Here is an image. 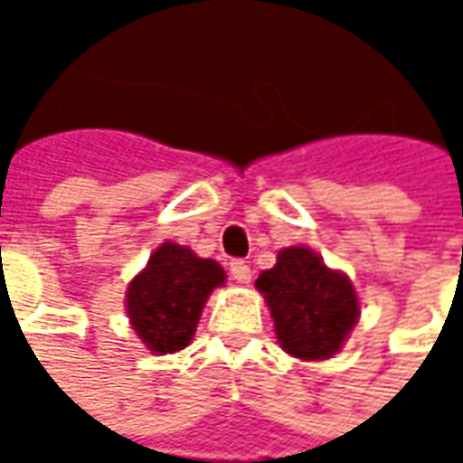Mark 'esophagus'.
<instances>
[{
  "label": "esophagus",
  "mask_w": 463,
  "mask_h": 463,
  "mask_svg": "<svg viewBox=\"0 0 463 463\" xmlns=\"http://www.w3.org/2000/svg\"><path fill=\"white\" fill-rule=\"evenodd\" d=\"M231 276H232V281H238V284H249V281H251V268H249V262H243V260H232Z\"/></svg>",
  "instance_id": "obj_1"
}]
</instances>
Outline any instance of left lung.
I'll list each match as a JSON object with an SVG mask.
<instances>
[{
  "mask_svg": "<svg viewBox=\"0 0 463 463\" xmlns=\"http://www.w3.org/2000/svg\"><path fill=\"white\" fill-rule=\"evenodd\" d=\"M254 287L265 295L281 348L306 362L337 354L359 319V298L348 276L326 268L306 246L281 249Z\"/></svg>",
  "mask_w": 463,
  "mask_h": 463,
  "instance_id": "obj_1",
  "label": "left lung"
}]
</instances>
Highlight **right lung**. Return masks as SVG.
Wrapping results in <instances>:
<instances>
[{"label": "right lung", "instance_id": "obj_1", "mask_svg": "<svg viewBox=\"0 0 463 463\" xmlns=\"http://www.w3.org/2000/svg\"><path fill=\"white\" fill-rule=\"evenodd\" d=\"M222 284L225 270L220 262L165 241L128 284L126 311L131 326L155 354L182 351L195 335L209 295Z\"/></svg>", "mask_w": 463, "mask_h": 463}]
</instances>
